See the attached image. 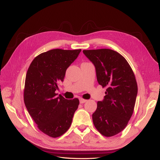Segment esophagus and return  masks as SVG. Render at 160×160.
Segmentation results:
<instances>
[{"label": "esophagus", "instance_id": "esophagus-1", "mask_svg": "<svg viewBox=\"0 0 160 160\" xmlns=\"http://www.w3.org/2000/svg\"><path fill=\"white\" fill-rule=\"evenodd\" d=\"M87 100H84V99H80V104H84V103H85Z\"/></svg>", "mask_w": 160, "mask_h": 160}]
</instances>
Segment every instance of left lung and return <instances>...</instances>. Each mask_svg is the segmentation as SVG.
Returning <instances> with one entry per match:
<instances>
[{
  "label": "left lung",
  "mask_w": 160,
  "mask_h": 160,
  "mask_svg": "<svg viewBox=\"0 0 160 160\" xmlns=\"http://www.w3.org/2000/svg\"><path fill=\"white\" fill-rule=\"evenodd\" d=\"M83 52L95 66L98 84L106 88L104 100L98 102L92 114L94 125L102 135L114 136L126 127L134 110L138 94L134 73L125 58L114 50Z\"/></svg>",
  "instance_id": "8db88e82"
}]
</instances>
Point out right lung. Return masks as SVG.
Returning a JSON list of instances; mask_svg holds the SVG:
<instances>
[{"label": "right lung", "instance_id": "right-lung-1", "mask_svg": "<svg viewBox=\"0 0 160 160\" xmlns=\"http://www.w3.org/2000/svg\"><path fill=\"white\" fill-rule=\"evenodd\" d=\"M78 50L53 49L38 55L25 78L24 102L39 130L58 138L68 130L79 100H66L55 91L63 82L66 69L78 57Z\"/></svg>", "mask_w": 160, "mask_h": 160}]
</instances>
